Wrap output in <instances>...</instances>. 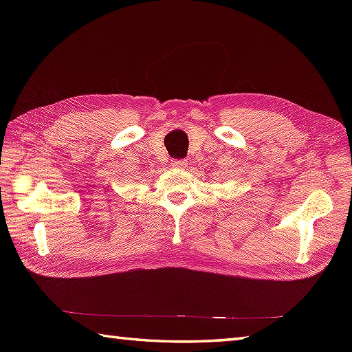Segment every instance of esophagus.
Segmentation results:
<instances>
[{"label":"esophagus","instance_id":"1","mask_svg":"<svg viewBox=\"0 0 352 352\" xmlns=\"http://www.w3.org/2000/svg\"><path fill=\"white\" fill-rule=\"evenodd\" d=\"M186 164H188V162H186V160L183 159V160H175L174 163H172V166H175V168H184Z\"/></svg>","mask_w":352,"mask_h":352}]
</instances>
